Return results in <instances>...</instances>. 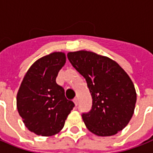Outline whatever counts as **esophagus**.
<instances>
[{
  "instance_id": "esophagus-1",
  "label": "esophagus",
  "mask_w": 153,
  "mask_h": 153,
  "mask_svg": "<svg viewBox=\"0 0 153 153\" xmlns=\"http://www.w3.org/2000/svg\"><path fill=\"white\" fill-rule=\"evenodd\" d=\"M73 101H74V103H75L76 105H78V99H77V98H74V100H73Z\"/></svg>"
}]
</instances>
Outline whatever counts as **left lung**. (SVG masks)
Wrapping results in <instances>:
<instances>
[{"instance_id": "left-lung-1", "label": "left lung", "mask_w": 153, "mask_h": 153, "mask_svg": "<svg viewBox=\"0 0 153 153\" xmlns=\"http://www.w3.org/2000/svg\"><path fill=\"white\" fill-rule=\"evenodd\" d=\"M67 56L85 79L92 96V108L81 115L88 129L100 137H108L125 128L137 102L128 75L114 60L92 52H73Z\"/></svg>"}]
</instances>
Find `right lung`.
<instances>
[{
	"instance_id": "right-lung-1",
	"label": "right lung",
	"mask_w": 153,
	"mask_h": 153,
	"mask_svg": "<svg viewBox=\"0 0 153 153\" xmlns=\"http://www.w3.org/2000/svg\"><path fill=\"white\" fill-rule=\"evenodd\" d=\"M65 54L53 53L33 64L16 96L17 110L29 131L43 137L58 133L75 105L56 82Z\"/></svg>"
}]
</instances>
